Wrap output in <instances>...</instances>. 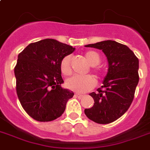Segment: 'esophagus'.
I'll return each mask as SVG.
<instances>
[{
	"label": "esophagus",
	"instance_id": "1",
	"mask_svg": "<svg viewBox=\"0 0 150 150\" xmlns=\"http://www.w3.org/2000/svg\"><path fill=\"white\" fill-rule=\"evenodd\" d=\"M75 96H76V97H77V98H79V99H81V98H83V96H84V95H82V94H79V93H76V94H75Z\"/></svg>",
	"mask_w": 150,
	"mask_h": 150
}]
</instances>
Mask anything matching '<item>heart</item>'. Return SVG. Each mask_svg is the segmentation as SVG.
Returning a JSON list of instances; mask_svg holds the SVG:
<instances>
[{"mask_svg": "<svg viewBox=\"0 0 150 150\" xmlns=\"http://www.w3.org/2000/svg\"><path fill=\"white\" fill-rule=\"evenodd\" d=\"M85 57L86 58L89 64L93 67L98 65L100 62V57L99 54L95 51H87L85 54ZM71 56H65L60 63V72L64 76H69L72 73L70 62ZM96 73L97 70H94ZM96 84V80L91 75H74L71 77L68 78L66 80V86L68 89L77 93L88 92L95 87Z\"/></svg>", "mask_w": 150, "mask_h": 150, "instance_id": "obj_1", "label": "heart"}]
</instances>
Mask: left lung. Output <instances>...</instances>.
I'll return each mask as SVG.
<instances>
[{
	"instance_id": "8db88e82",
	"label": "left lung",
	"mask_w": 150,
	"mask_h": 150,
	"mask_svg": "<svg viewBox=\"0 0 150 150\" xmlns=\"http://www.w3.org/2000/svg\"><path fill=\"white\" fill-rule=\"evenodd\" d=\"M85 47L102 50L108 60L109 69L101 88L90 93L94 104L85 109L84 112L96 123H110L122 117L133 102L139 82V60L127 46L114 40Z\"/></svg>"
}]
</instances>
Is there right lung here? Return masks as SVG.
I'll return each instance as SVG.
<instances>
[{"label": "right lung", "mask_w": 150, "mask_h": 150, "mask_svg": "<svg viewBox=\"0 0 150 150\" xmlns=\"http://www.w3.org/2000/svg\"><path fill=\"white\" fill-rule=\"evenodd\" d=\"M75 48L54 39L31 43L18 54L14 67L16 90L20 103L30 117L40 122L60 117L74 95L64 89L61 60Z\"/></svg>", "instance_id": "1"}]
</instances>
